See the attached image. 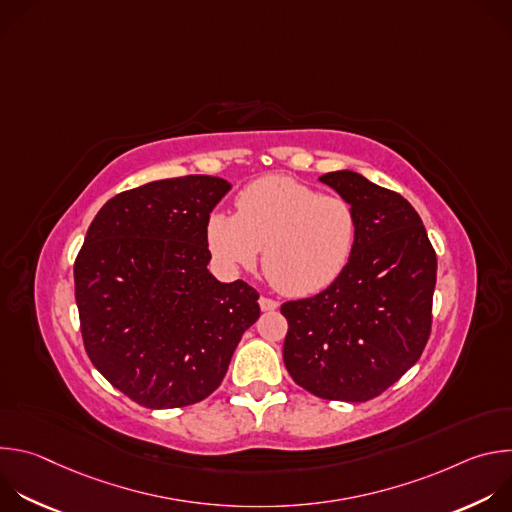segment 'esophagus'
Wrapping results in <instances>:
<instances>
[{
    "label": "esophagus",
    "mask_w": 512,
    "mask_h": 512,
    "mask_svg": "<svg viewBox=\"0 0 512 512\" xmlns=\"http://www.w3.org/2000/svg\"><path fill=\"white\" fill-rule=\"evenodd\" d=\"M259 308H261L263 312H273V310H277V308H279V302H275V300H271V298L261 296V298H259Z\"/></svg>",
    "instance_id": "34e87169"
}]
</instances>
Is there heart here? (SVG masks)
I'll return each mask as SVG.
<instances>
[{"label":"heart","instance_id":"1","mask_svg":"<svg viewBox=\"0 0 512 512\" xmlns=\"http://www.w3.org/2000/svg\"><path fill=\"white\" fill-rule=\"evenodd\" d=\"M237 214L212 212L206 243L227 273L255 267L287 296H314L348 267L358 235L350 200L285 176L261 178L237 194Z\"/></svg>","mask_w":512,"mask_h":512}]
</instances>
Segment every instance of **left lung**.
Instances as JSON below:
<instances>
[{
	"mask_svg": "<svg viewBox=\"0 0 512 512\" xmlns=\"http://www.w3.org/2000/svg\"><path fill=\"white\" fill-rule=\"evenodd\" d=\"M358 218L346 271L314 298L285 302V369L330 401L362 403L419 360L431 330L437 259L415 208L397 192L338 170L318 178Z\"/></svg>",
	"mask_w": 512,
	"mask_h": 512,
	"instance_id": "left-lung-1",
	"label": "left lung"
}]
</instances>
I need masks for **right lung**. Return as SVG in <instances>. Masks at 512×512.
I'll return each instance as SVG.
<instances>
[{
  "label": "right lung",
  "mask_w": 512,
  "mask_h": 512,
  "mask_svg": "<svg viewBox=\"0 0 512 512\" xmlns=\"http://www.w3.org/2000/svg\"><path fill=\"white\" fill-rule=\"evenodd\" d=\"M229 190L223 178L182 176L121 192L97 212L75 261L87 354L148 409L206 399L259 318L251 285L206 267V221Z\"/></svg>",
  "instance_id": "obj_1"
}]
</instances>
